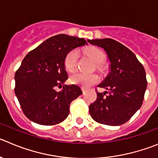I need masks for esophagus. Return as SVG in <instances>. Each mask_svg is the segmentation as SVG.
Wrapping results in <instances>:
<instances>
[{
  "label": "esophagus",
  "mask_w": 158,
  "mask_h": 158,
  "mask_svg": "<svg viewBox=\"0 0 158 158\" xmlns=\"http://www.w3.org/2000/svg\"><path fill=\"white\" fill-rule=\"evenodd\" d=\"M81 90H82V92H85V88H81Z\"/></svg>",
  "instance_id": "1"
}]
</instances>
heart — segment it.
<instances>
[{"instance_id": "1", "label": "heart", "mask_w": 158, "mask_h": 158, "mask_svg": "<svg viewBox=\"0 0 158 158\" xmlns=\"http://www.w3.org/2000/svg\"><path fill=\"white\" fill-rule=\"evenodd\" d=\"M86 54L91 58V59L95 62L98 66V68L101 67V64L105 61V55L102 52L100 49L97 48H90L87 49ZM79 57V52L77 49L70 51L67 53L64 59V66L66 70L69 72L74 71L75 69L77 68V60ZM69 80L71 83L74 85H81L85 88H88L92 85H95L97 82L99 81V77L96 74H87V73H74L70 76Z\"/></svg>"}]
</instances>
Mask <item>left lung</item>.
I'll use <instances>...</instances> for the list:
<instances>
[{"instance_id":"obj_1","label":"left lung","mask_w":158,"mask_h":158,"mask_svg":"<svg viewBox=\"0 0 158 158\" xmlns=\"http://www.w3.org/2000/svg\"><path fill=\"white\" fill-rule=\"evenodd\" d=\"M88 41L102 48L110 62V72L98 85L106 91L97 92L96 100L89 106L90 115L100 124L121 125L141 107L147 86L145 69L135 54L118 41L110 38Z\"/></svg>"}]
</instances>
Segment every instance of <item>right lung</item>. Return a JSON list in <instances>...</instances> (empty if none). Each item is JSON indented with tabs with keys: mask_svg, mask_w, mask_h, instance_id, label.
Listing matches in <instances>:
<instances>
[{
	"mask_svg": "<svg viewBox=\"0 0 158 158\" xmlns=\"http://www.w3.org/2000/svg\"><path fill=\"white\" fill-rule=\"evenodd\" d=\"M87 44L83 38L66 34L53 36L25 56L15 74V93L23 113L30 121L54 125L64 121L69 105L82 94L77 85L55 88L68 79L64 66L67 53Z\"/></svg>",
	"mask_w": 158,
	"mask_h": 158,
	"instance_id": "obj_1",
	"label": "right lung"
}]
</instances>
